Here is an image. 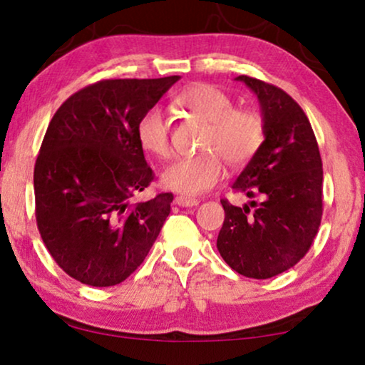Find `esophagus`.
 <instances>
[{
  "instance_id": "obj_1",
  "label": "esophagus",
  "mask_w": 365,
  "mask_h": 365,
  "mask_svg": "<svg viewBox=\"0 0 365 365\" xmlns=\"http://www.w3.org/2000/svg\"><path fill=\"white\" fill-rule=\"evenodd\" d=\"M174 204H178V206H181V207H194V206H197L199 201L196 197L176 196V197H174Z\"/></svg>"
}]
</instances>
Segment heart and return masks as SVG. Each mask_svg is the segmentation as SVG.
<instances>
[{
    "instance_id": "1",
    "label": "heart",
    "mask_w": 365,
    "mask_h": 365,
    "mask_svg": "<svg viewBox=\"0 0 365 365\" xmlns=\"http://www.w3.org/2000/svg\"><path fill=\"white\" fill-rule=\"evenodd\" d=\"M178 103L207 121L202 153L174 161L163 173V184L184 196H197L212 189L224 176V159L231 166L246 164L264 141V121L256 111L237 109L234 99L214 84L199 83L179 94ZM138 141L151 154H171L169 119L159 106L139 118Z\"/></svg>"
}]
</instances>
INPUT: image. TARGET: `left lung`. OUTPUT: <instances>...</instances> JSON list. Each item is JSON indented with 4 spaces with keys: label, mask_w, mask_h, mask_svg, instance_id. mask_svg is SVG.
Listing matches in <instances>:
<instances>
[{
    "label": "left lung",
    "mask_w": 365,
    "mask_h": 365,
    "mask_svg": "<svg viewBox=\"0 0 365 365\" xmlns=\"http://www.w3.org/2000/svg\"><path fill=\"white\" fill-rule=\"evenodd\" d=\"M256 94L264 141L232 184L257 197L242 207L227 199L217 251L229 267L252 279L277 276L301 261L322 217V161L311 123L281 88L237 76Z\"/></svg>",
    "instance_id": "1"
}]
</instances>
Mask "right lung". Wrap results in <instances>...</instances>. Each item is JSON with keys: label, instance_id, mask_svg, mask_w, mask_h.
Masks as SVG:
<instances>
[{"label": "right lung", "instance_id": "obj_1", "mask_svg": "<svg viewBox=\"0 0 365 365\" xmlns=\"http://www.w3.org/2000/svg\"><path fill=\"white\" fill-rule=\"evenodd\" d=\"M176 81L103 79L69 96L49 123L34 164L36 222L54 261L79 282L128 279L171 212V192L131 199L154 179L138 121Z\"/></svg>", "mask_w": 365, "mask_h": 365}]
</instances>
